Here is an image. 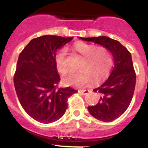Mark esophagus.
I'll return each mask as SVG.
<instances>
[{
    "mask_svg": "<svg viewBox=\"0 0 148 148\" xmlns=\"http://www.w3.org/2000/svg\"><path fill=\"white\" fill-rule=\"evenodd\" d=\"M78 92H81V93H82L83 95H87V93H89V92H90V90H78Z\"/></svg>",
    "mask_w": 148,
    "mask_h": 148,
    "instance_id": "34e87169",
    "label": "esophagus"
}]
</instances>
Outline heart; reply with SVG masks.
Segmentation results:
<instances>
[{
	"instance_id": "obj_1",
	"label": "heart",
	"mask_w": 148,
	"mask_h": 148,
	"mask_svg": "<svg viewBox=\"0 0 148 148\" xmlns=\"http://www.w3.org/2000/svg\"><path fill=\"white\" fill-rule=\"evenodd\" d=\"M73 48L83 60L79 66L80 72L69 73L64 78L66 84L84 87L92 84L94 80L99 82L108 76L113 65V56L109 49L84 42L75 43ZM55 61L57 71L60 74L64 75L69 71L66 49L58 51Z\"/></svg>"
}]
</instances>
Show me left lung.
<instances>
[{"mask_svg": "<svg viewBox=\"0 0 148 148\" xmlns=\"http://www.w3.org/2000/svg\"><path fill=\"white\" fill-rule=\"evenodd\" d=\"M109 49L113 56V66L109 78L94 92L101 98L95 106L88 107L90 113L100 121L108 122L116 119L127 109L136 86V73L131 54L118 40L106 36L80 38Z\"/></svg>", "mask_w": 148, "mask_h": 148, "instance_id": "obj_1", "label": "left lung"}]
</instances>
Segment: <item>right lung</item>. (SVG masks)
I'll use <instances>...</instances> for the list:
<instances>
[{
	"label": "right lung",
	"instance_id": "add662e5",
	"mask_svg": "<svg viewBox=\"0 0 148 148\" xmlns=\"http://www.w3.org/2000/svg\"><path fill=\"white\" fill-rule=\"evenodd\" d=\"M73 38L44 35L33 38L18 57L14 85L27 114L39 122L59 119L67 108V99L77 91L58 88L60 76L56 66V52Z\"/></svg>",
	"mask_w": 148,
	"mask_h": 148
}]
</instances>
